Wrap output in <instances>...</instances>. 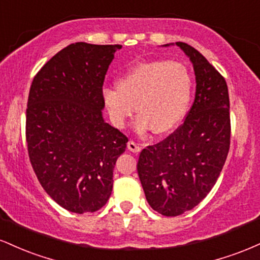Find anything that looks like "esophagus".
I'll return each instance as SVG.
<instances>
[{"label": "esophagus", "mask_w": 260, "mask_h": 260, "mask_svg": "<svg viewBox=\"0 0 260 260\" xmlns=\"http://www.w3.org/2000/svg\"><path fill=\"white\" fill-rule=\"evenodd\" d=\"M127 148H128V150L132 151V153H136V154H138L140 151V147L137 144L136 142H133V140H129V142L127 143Z\"/></svg>", "instance_id": "esophagus-1"}]
</instances>
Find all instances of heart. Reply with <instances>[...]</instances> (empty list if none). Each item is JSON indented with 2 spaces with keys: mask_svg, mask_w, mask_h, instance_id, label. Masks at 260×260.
<instances>
[{
  "mask_svg": "<svg viewBox=\"0 0 260 260\" xmlns=\"http://www.w3.org/2000/svg\"><path fill=\"white\" fill-rule=\"evenodd\" d=\"M193 94V79L181 62H142L117 79V88H104L103 101L112 124L123 128L138 112L137 131L165 136L181 124Z\"/></svg>",
  "mask_w": 260,
  "mask_h": 260,
  "instance_id": "1",
  "label": "heart"
}]
</instances>
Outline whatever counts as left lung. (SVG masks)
<instances>
[{"mask_svg":"<svg viewBox=\"0 0 260 260\" xmlns=\"http://www.w3.org/2000/svg\"><path fill=\"white\" fill-rule=\"evenodd\" d=\"M176 45L194 68V103L183 123L162 142L143 149L137 164L149 205L165 216L181 215L208 196L228 157L231 134L225 78L194 47Z\"/></svg>","mask_w":260,"mask_h":260,"instance_id":"1","label":"left lung"}]
</instances>
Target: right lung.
I'll use <instances>...</instances> for the list:
<instances>
[{"instance_id":"obj_1","label":"right lung","mask_w":260,"mask_h":260,"mask_svg":"<svg viewBox=\"0 0 260 260\" xmlns=\"http://www.w3.org/2000/svg\"><path fill=\"white\" fill-rule=\"evenodd\" d=\"M122 45H68L43 66L28 98L25 137L45 192L72 213H94L112 192L128 138L103 118V85Z\"/></svg>"}]
</instances>
